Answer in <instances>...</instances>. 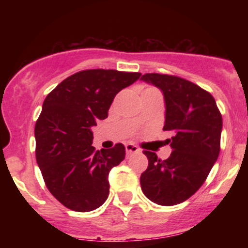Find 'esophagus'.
I'll list each match as a JSON object with an SVG mask.
<instances>
[{
	"label": "esophagus",
	"mask_w": 248,
	"mask_h": 248,
	"mask_svg": "<svg viewBox=\"0 0 248 248\" xmlns=\"http://www.w3.org/2000/svg\"><path fill=\"white\" fill-rule=\"evenodd\" d=\"M126 152H127V155L129 156L130 154L139 153V152H140V149H139V148L136 147L135 144H133V143H127V144H126Z\"/></svg>",
	"instance_id": "34e87169"
}]
</instances>
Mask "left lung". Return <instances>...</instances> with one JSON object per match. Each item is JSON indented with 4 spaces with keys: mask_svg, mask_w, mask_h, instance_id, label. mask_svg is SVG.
<instances>
[{
    "mask_svg": "<svg viewBox=\"0 0 248 248\" xmlns=\"http://www.w3.org/2000/svg\"><path fill=\"white\" fill-rule=\"evenodd\" d=\"M141 80L163 93V130L173 133L167 160L143 152L148 168L140 178L142 191L158 205H176L203 186L217 161L223 119L213 96L191 81L160 73H146Z\"/></svg>",
    "mask_w": 248,
    "mask_h": 248,
    "instance_id": "1",
    "label": "left lung"
}]
</instances>
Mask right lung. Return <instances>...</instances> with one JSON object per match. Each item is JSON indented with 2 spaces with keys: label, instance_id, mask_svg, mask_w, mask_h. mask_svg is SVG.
I'll use <instances>...</instances> for the list:
<instances>
[{
  "label": "right lung",
  "instance_id": "obj_1",
  "mask_svg": "<svg viewBox=\"0 0 248 248\" xmlns=\"http://www.w3.org/2000/svg\"><path fill=\"white\" fill-rule=\"evenodd\" d=\"M140 77L116 70L80 71L43 102L35 126L36 160L49 191L67 209L93 211L108 198V173L124 161L126 149L118 143L95 150L92 128L107 118L115 95Z\"/></svg>",
  "mask_w": 248,
  "mask_h": 248
}]
</instances>
